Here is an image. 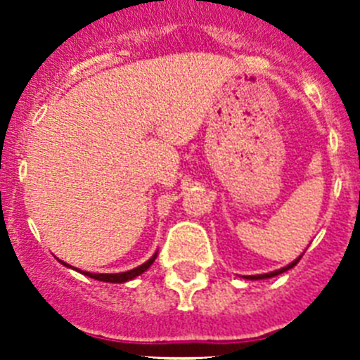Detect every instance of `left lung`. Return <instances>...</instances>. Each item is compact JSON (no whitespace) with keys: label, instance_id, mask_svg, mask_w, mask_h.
Returning <instances> with one entry per match:
<instances>
[{"label":"left lung","instance_id":"obj_1","mask_svg":"<svg viewBox=\"0 0 360 360\" xmlns=\"http://www.w3.org/2000/svg\"><path fill=\"white\" fill-rule=\"evenodd\" d=\"M301 256H303V254H301ZM301 256H299L297 259H294V262H292V263H288L287 266H283V269H279V270H274V272H269V274L247 276V279H269V278H274V276H279V274H283V272H287V270L294 269V266L297 265V263H299V259H301Z\"/></svg>","mask_w":360,"mask_h":360}]
</instances>
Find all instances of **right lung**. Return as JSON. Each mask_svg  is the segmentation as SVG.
Returning a JSON list of instances; mask_svg holds the SVG:
<instances>
[{"mask_svg": "<svg viewBox=\"0 0 360 360\" xmlns=\"http://www.w3.org/2000/svg\"><path fill=\"white\" fill-rule=\"evenodd\" d=\"M157 254H158V250H157V252H155V254H153L151 257H149L148 262L142 263V265H141V266H136V269L128 270V272H119V274H94V272H81V270H79V272H81V274H84V276H88V278H91V279H97V281L126 283V281H131V279H135L136 276L144 274L146 270H148L149 266L153 265V262L157 259ZM59 262H61V259H59ZM61 263H63V265H65V266H68V269H73V266L68 265V263H65V262H61ZM73 270H77V269H73Z\"/></svg>", "mask_w": 360, "mask_h": 360, "instance_id": "right-lung-1", "label": "right lung"}]
</instances>
